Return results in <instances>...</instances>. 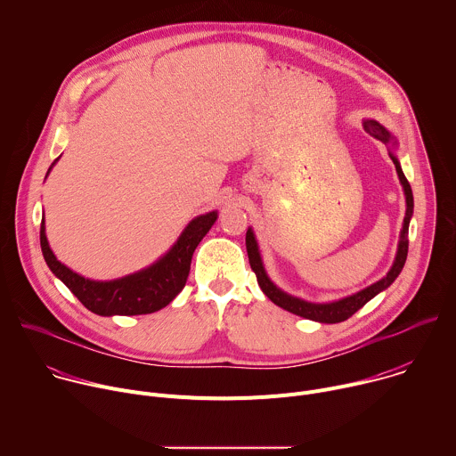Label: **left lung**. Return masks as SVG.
Instances as JSON below:
<instances>
[{
	"label": "left lung",
	"mask_w": 456,
	"mask_h": 456,
	"mask_svg": "<svg viewBox=\"0 0 456 456\" xmlns=\"http://www.w3.org/2000/svg\"><path fill=\"white\" fill-rule=\"evenodd\" d=\"M362 127L366 129V134H370L373 139L380 141L382 144H386L389 148V157H392L394 164H395V169H397V175H399V180H401V185H403V191H404V197H406V216H404V222H403V229H401V240H399V245H397V254H395V259H394V265L392 269L387 271V274L379 280L377 283L352 294V296H346V297H341L338 301H329V303H312V301H306V299H301L297 296H292L285 290H281L267 274L265 271V265H264V259H262V252H259V245L256 241V236H254V231L252 227L247 229V234H245V245H247V254H248V264H250V269L254 271L256 278H257V285L259 289L264 290V294L278 306H281L283 310L287 312H292L299 317H305V319H310V321H317V322H341V321H346L348 317H352L359 308H362L370 299H373L379 292L386 290L389 285H392L397 276L401 274L404 264H406V256H408V229H410V220L413 216V192H411V185L410 182L406 180L404 173H403V167H401V162L395 155V150L399 146V141L395 135H392L387 132V129L373 120V118H364L362 120Z\"/></svg>",
	"instance_id": "left-lung-1"
}]
</instances>
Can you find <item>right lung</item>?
<instances>
[{
    "label": "right lung",
    "mask_w": 456,
    "mask_h": 456,
    "mask_svg": "<svg viewBox=\"0 0 456 456\" xmlns=\"http://www.w3.org/2000/svg\"><path fill=\"white\" fill-rule=\"evenodd\" d=\"M59 159L48 167V173ZM46 173V175H48ZM218 218V211H209L192 218L178 240L169 247V250L160 256L150 267L137 271L110 281L88 280L64 264H61L52 252L46 232L45 216L41 220V250L48 269L59 278L70 292L94 314L111 317V315H142L157 312L167 306L185 287L191 257L194 248L199 247L202 238L209 232Z\"/></svg>",
    "instance_id": "add662e5"
}]
</instances>
